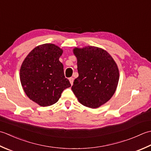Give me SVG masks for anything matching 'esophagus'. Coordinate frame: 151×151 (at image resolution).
<instances>
[{
  "label": "esophagus",
  "instance_id": "obj_1",
  "mask_svg": "<svg viewBox=\"0 0 151 151\" xmlns=\"http://www.w3.org/2000/svg\"><path fill=\"white\" fill-rule=\"evenodd\" d=\"M69 80H70V83H71V85H73V80H74V79H73V78H69Z\"/></svg>",
  "mask_w": 151,
  "mask_h": 151
}]
</instances>
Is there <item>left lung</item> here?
<instances>
[{
  "instance_id": "obj_1",
  "label": "left lung",
  "mask_w": 151,
  "mask_h": 151,
  "mask_svg": "<svg viewBox=\"0 0 151 151\" xmlns=\"http://www.w3.org/2000/svg\"><path fill=\"white\" fill-rule=\"evenodd\" d=\"M78 78L72 91L82 105L97 108L111 99L117 87L119 72L111 56L102 49L87 46L74 48Z\"/></svg>"
}]
</instances>
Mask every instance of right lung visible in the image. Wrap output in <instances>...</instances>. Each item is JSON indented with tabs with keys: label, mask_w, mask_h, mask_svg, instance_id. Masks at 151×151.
<instances>
[{
	"label": "right lung",
	"mask_w": 151,
	"mask_h": 151,
	"mask_svg": "<svg viewBox=\"0 0 151 151\" xmlns=\"http://www.w3.org/2000/svg\"><path fill=\"white\" fill-rule=\"evenodd\" d=\"M63 50L52 44L38 45L30 52L20 69V80L24 93L40 106L57 102L61 93L71 84L64 76L59 61Z\"/></svg>",
	"instance_id": "1"
}]
</instances>
